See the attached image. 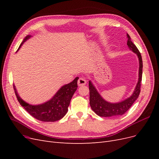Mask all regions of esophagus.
Instances as JSON below:
<instances>
[{"label": "esophagus", "instance_id": "obj_1", "mask_svg": "<svg viewBox=\"0 0 159 159\" xmlns=\"http://www.w3.org/2000/svg\"><path fill=\"white\" fill-rule=\"evenodd\" d=\"M86 83H87V81H86V80L84 78H79L78 81V84L79 86H81V85H84L86 84Z\"/></svg>", "mask_w": 159, "mask_h": 159}]
</instances>
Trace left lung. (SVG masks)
<instances>
[{
	"instance_id": "left-lung-1",
	"label": "left lung",
	"mask_w": 159,
	"mask_h": 159,
	"mask_svg": "<svg viewBox=\"0 0 159 159\" xmlns=\"http://www.w3.org/2000/svg\"><path fill=\"white\" fill-rule=\"evenodd\" d=\"M127 46L129 48L137 54L139 60V81L133 95L123 102L117 103H111L105 101L96 90L91 81H89V104L93 111L100 117H115L123 115L131 107L133 103L138 98L141 91V83L143 74V60L140 52L137 46L131 40V37L127 34Z\"/></svg>"
}]
</instances>
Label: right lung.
Wrapping results in <instances>:
<instances>
[{
  "mask_svg": "<svg viewBox=\"0 0 159 159\" xmlns=\"http://www.w3.org/2000/svg\"><path fill=\"white\" fill-rule=\"evenodd\" d=\"M30 37V35L27 36L23 42ZM22 43L19 46L18 49L22 46ZM78 77H77L71 83L62 86L48 102L38 105H32L24 102L18 95L15 86L13 85V88L18 102L33 117L41 121L54 122L64 117L68 112L71 99L78 88Z\"/></svg>",
  "mask_w": 159,
  "mask_h": 159,
  "instance_id": "add662e5",
  "label": "right lung"
}]
</instances>
